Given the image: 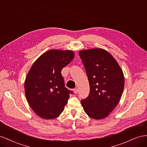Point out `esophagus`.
I'll return each instance as SVG.
<instances>
[{
	"label": "esophagus",
	"instance_id": "esophagus-1",
	"mask_svg": "<svg viewBox=\"0 0 147 147\" xmlns=\"http://www.w3.org/2000/svg\"><path fill=\"white\" fill-rule=\"evenodd\" d=\"M73 91H74V93L76 94H78V89H77V88H75V89H74Z\"/></svg>",
	"mask_w": 147,
	"mask_h": 147
}]
</instances>
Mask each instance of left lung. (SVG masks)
<instances>
[{
	"instance_id": "obj_1",
	"label": "left lung",
	"mask_w": 147,
	"mask_h": 147,
	"mask_svg": "<svg viewBox=\"0 0 147 147\" xmlns=\"http://www.w3.org/2000/svg\"><path fill=\"white\" fill-rule=\"evenodd\" d=\"M79 55L90 85L89 95L81 100L84 110L93 119L106 118L122 95L124 86L123 71L111 54L103 49L82 50Z\"/></svg>"
}]
</instances>
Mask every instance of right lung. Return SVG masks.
<instances>
[{
	"instance_id": "obj_1",
	"label": "right lung",
	"mask_w": 147,
	"mask_h": 147,
	"mask_svg": "<svg viewBox=\"0 0 147 147\" xmlns=\"http://www.w3.org/2000/svg\"><path fill=\"white\" fill-rule=\"evenodd\" d=\"M74 57L70 50H50L37 58L29 71L25 94L31 108L40 118L54 119L63 111L73 92L65 87L61 71Z\"/></svg>"
}]
</instances>
